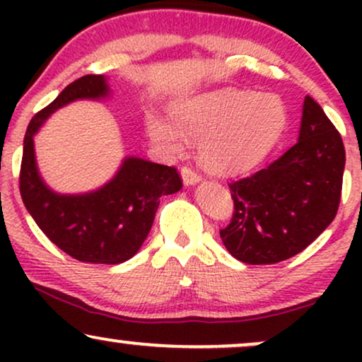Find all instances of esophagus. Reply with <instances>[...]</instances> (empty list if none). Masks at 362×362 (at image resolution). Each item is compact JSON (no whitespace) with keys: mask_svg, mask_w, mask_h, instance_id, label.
<instances>
[{"mask_svg":"<svg viewBox=\"0 0 362 362\" xmlns=\"http://www.w3.org/2000/svg\"><path fill=\"white\" fill-rule=\"evenodd\" d=\"M180 173H182V180H184L185 185H194L201 180V175H199L192 167H182Z\"/></svg>","mask_w":362,"mask_h":362,"instance_id":"esophagus-1","label":"esophagus"}]
</instances>
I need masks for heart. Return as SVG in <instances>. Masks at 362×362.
I'll use <instances>...</instances> for the list:
<instances>
[{
    "label": "heart",
    "instance_id": "obj_1",
    "mask_svg": "<svg viewBox=\"0 0 362 362\" xmlns=\"http://www.w3.org/2000/svg\"><path fill=\"white\" fill-rule=\"evenodd\" d=\"M173 120L149 115L148 134L170 155H182L187 138L211 172L231 175L260 163L279 141L288 112L277 95L226 88L172 105Z\"/></svg>",
    "mask_w": 362,
    "mask_h": 362
}]
</instances>
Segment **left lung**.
Masks as SVG:
<instances>
[{"label":"left lung","mask_w":362,"mask_h":362,"mask_svg":"<svg viewBox=\"0 0 362 362\" xmlns=\"http://www.w3.org/2000/svg\"><path fill=\"white\" fill-rule=\"evenodd\" d=\"M344 167L339 131L306 97L298 143L267 168L228 184L235 211L219 231L224 247L252 265L277 264L305 250L337 214Z\"/></svg>","instance_id":"obj_1"}]
</instances>
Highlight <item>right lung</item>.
<instances>
[{"instance_id": "add662e5", "label": "right lung", "mask_w": 362, "mask_h": 362, "mask_svg": "<svg viewBox=\"0 0 362 362\" xmlns=\"http://www.w3.org/2000/svg\"><path fill=\"white\" fill-rule=\"evenodd\" d=\"M109 95L102 74L78 78L45 109L37 112L23 139L20 194L37 226L73 259L90 264H122L134 257L151 230L161 195L182 189L175 167L127 156L115 177L86 194H57L37 170L34 136L44 120L69 102Z\"/></svg>"}]
</instances>
